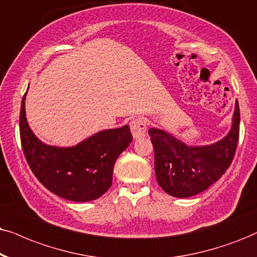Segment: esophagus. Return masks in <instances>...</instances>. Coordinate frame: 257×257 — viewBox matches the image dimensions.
Masks as SVG:
<instances>
[{"label": "esophagus", "mask_w": 257, "mask_h": 257, "mask_svg": "<svg viewBox=\"0 0 257 257\" xmlns=\"http://www.w3.org/2000/svg\"><path fill=\"white\" fill-rule=\"evenodd\" d=\"M131 131L134 139H141L147 135V125L142 118H135L131 122Z\"/></svg>", "instance_id": "esophagus-1"}]
</instances>
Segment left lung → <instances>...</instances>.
Returning a JSON list of instances; mask_svg holds the SVG:
<instances>
[{
	"label": "left lung",
	"mask_w": 257,
	"mask_h": 257,
	"mask_svg": "<svg viewBox=\"0 0 257 257\" xmlns=\"http://www.w3.org/2000/svg\"><path fill=\"white\" fill-rule=\"evenodd\" d=\"M148 134L158 184L170 196L192 197L216 183L231 164L239 138L238 100L228 135L212 145L188 146L158 128H151Z\"/></svg>",
	"instance_id": "obj_1"
}]
</instances>
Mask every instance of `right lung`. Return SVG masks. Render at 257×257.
I'll list each match as a JSON object with an SVG mask.
<instances>
[{
    "instance_id": "add662e5",
    "label": "right lung",
    "mask_w": 257,
    "mask_h": 257,
    "mask_svg": "<svg viewBox=\"0 0 257 257\" xmlns=\"http://www.w3.org/2000/svg\"><path fill=\"white\" fill-rule=\"evenodd\" d=\"M25 93L20 111V138L26 160L38 180L52 193L72 201L103 196L112 184L113 165L131 145L129 125L96 133L73 147L44 144L29 128Z\"/></svg>"
}]
</instances>
